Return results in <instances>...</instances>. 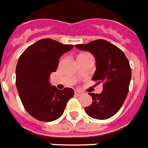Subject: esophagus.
<instances>
[{"label":"esophagus","mask_w":148,"mask_h":148,"mask_svg":"<svg viewBox=\"0 0 148 148\" xmlns=\"http://www.w3.org/2000/svg\"><path fill=\"white\" fill-rule=\"evenodd\" d=\"M75 95H76V96H81V95H82V92L78 90H76L75 91Z\"/></svg>","instance_id":"esophagus-1"}]
</instances>
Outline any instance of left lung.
<instances>
[{
    "mask_svg": "<svg viewBox=\"0 0 148 148\" xmlns=\"http://www.w3.org/2000/svg\"><path fill=\"white\" fill-rule=\"evenodd\" d=\"M75 47L93 56L96 70L92 79L97 85L103 84L101 93H88L92 103L85 108V112L92 119H109L120 110L126 99L132 75L129 60L121 49L103 39Z\"/></svg>",
    "mask_w": 148,
    "mask_h": 148,
    "instance_id": "1",
    "label": "left lung"
}]
</instances>
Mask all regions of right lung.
I'll list each match as a JSON object with an SVG mask.
<instances>
[{
  "mask_svg": "<svg viewBox=\"0 0 148 148\" xmlns=\"http://www.w3.org/2000/svg\"><path fill=\"white\" fill-rule=\"evenodd\" d=\"M74 48L45 38L27 48L18 59L16 69V87L26 110L41 121L56 120L64 112L74 90L58 89L50 84V74L57 70L61 56Z\"/></svg>",
  "mask_w": 148,
  "mask_h": 148,
  "instance_id": "1",
  "label": "right lung"
}]
</instances>
